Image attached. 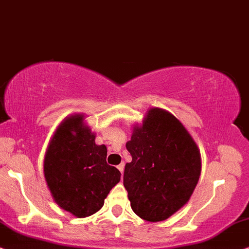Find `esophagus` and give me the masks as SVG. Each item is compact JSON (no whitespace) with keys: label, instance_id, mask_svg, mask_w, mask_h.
<instances>
[{"label":"esophagus","instance_id":"esophagus-1","mask_svg":"<svg viewBox=\"0 0 249 249\" xmlns=\"http://www.w3.org/2000/svg\"><path fill=\"white\" fill-rule=\"evenodd\" d=\"M117 168H118L119 171H121V173L123 174V172H124V163H121V164H119L118 166H117Z\"/></svg>","mask_w":249,"mask_h":249}]
</instances>
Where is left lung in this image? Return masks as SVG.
I'll list each match as a JSON object with an SVG mask.
<instances>
[{
	"label": "left lung",
	"instance_id": "left-lung-1",
	"mask_svg": "<svg viewBox=\"0 0 249 249\" xmlns=\"http://www.w3.org/2000/svg\"><path fill=\"white\" fill-rule=\"evenodd\" d=\"M126 149L124 187L132 210L149 222L164 221L184 206L199 180L200 152L178 119L151 108L133 127Z\"/></svg>",
	"mask_w": 249,
	"mask_h": 249
}]
</instances>
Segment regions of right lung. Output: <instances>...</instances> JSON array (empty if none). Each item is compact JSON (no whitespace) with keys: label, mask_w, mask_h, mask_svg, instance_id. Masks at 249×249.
Returning a JSON list of instances; mask_svg holds the SVG:
<instances>
[{"label":"right lung","mask_w":249,"mask_h":249,"mask_svg":"<svg viewBox=\"0 0 249 249\" xmlns=\"http://www.w3.org/2000/svg\"><path fill=\"white\" fill-rule=\"evenodd\" d=\"M107 148L95 144V134L81 114L66 117L50 141L44 177L62 210L86 217L104 206L109 191L121 181V172L107 164Z\"/></svg>","instance_id":"obj_1"}]
</instances>
